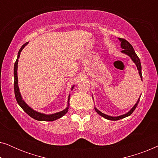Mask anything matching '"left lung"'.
<instances>
[{"mask_svg":"<svg viewBox=\"0 0 158 158\" xmlns=\"http://www.w3.org/2000/svg\"><path fill=\"white\" fill-rule=\"evenodd\" d=\"M118 40L121 41V47H122V48L123 49V50L122 51L123 53H125L127 54V55H129V57L131 58V60H133V62H135L136 64V65L137 67V69L138 70H139V75H140V77H141V79L142 80V67H141V62H140V60H139V58L138 57V56L137 55V54L135 53V49H134L133 47L131 46V44L129 43V42H127L126 40H124V39H122V38H118ZM139 99H138V101L137 102V103L135 105V106H134L132 109H131L130 111H129L128 113L126 114H124V115H122L120 116H116V117H113V116H107L106 115V114L101 113V111H99L98 110H97L96 109H95L96 110L97 113H98L99 115H101V116H103V117H104L105 118H106V119H109V120H114V121H116V120H119V119H122L123 118H125L127 117V116H130L131 114L133 113L134 111H135L136 107L137 106L138 103H139Z\"/></svg>","mask_w":158,"mask_h":158,"instance_id":"obj_1","label":"left lung"}]
</instances>
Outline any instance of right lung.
I'll use <instances>...</instances> for the list:
<instances>
[{
  "label": "right lung",
  "mask_w": 158,
  "mask_h": 158,
  "mask_svg": "<svg viewBox=\"0 0 158 158\" xmlns=\"http://www.w3.org/2000/svg\"><path fill=\"white\" fill-rule=\"evenodd\" d=\"M28 44V42L25 43L23 45L22 47H21V49H19L18 52V57H17V59L15 62L14 64V94H15V97H16L17 103H19V105L20 106L23 111H24L26 113H27L28 115L31 116V118H34V119L38 120V121H45V122H52V121H55L57 118H61L62 116H63L64 114H65L68 111V107H67L65 109L63 110V111L58 112V113L51 114V115H46V114L39 113L37 111H34L33 109H31L29 106L26 104V103L22 100V98H21L20 92H19V86H18V77H17V68H18V61L19 56H20V53L22 49L24 48V47ZM73 87L72 88V89ZM69 101H70V96H69L68 99V106H69Z\"/></svg>",
  "instance_id": "obj_1"
}]
</instances>
